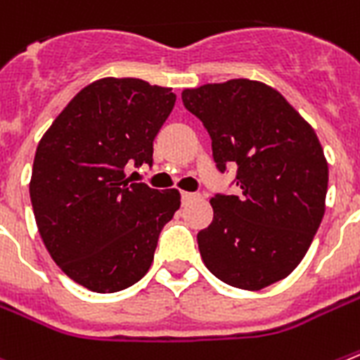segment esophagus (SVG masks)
<instances>
[{
  "mask_svg": "<svg viewBox=\"0 0 360 360\" xmlns=\"http://www.w3.org/2000/svg\"><path fill=\"white\" fill-rule=\"evenodd\" d=\"M198 198V194H192V192H181V199H183V203L186 201H192V199Z\"/></svg>",
  "mask_w": 360,
  "mask_h": 360,
  "instance_id": "1",
  "label": "esophagus"
}]
</instances>
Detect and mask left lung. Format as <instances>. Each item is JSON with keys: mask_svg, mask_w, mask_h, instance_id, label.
<instances>
[{"mask_svg": "<svg viewBox=\"0 0 360 360\" xmlns=\"http://www.w3.org/2000/svg\"><path fill=\"white\" fill-rule=\"evenodd\" d=\"M181 96L212 139L217 168L238 166L241 190L210 199L212 223L198 234L203 264L245 291L280 282L306 256L326 212L328 161L315 129L258 80L205 84Z\"/></svg>", "mask_w": 360, "mask_h": 360, "instance_id": "obj_1", "label": "left lung"}]
</instances>
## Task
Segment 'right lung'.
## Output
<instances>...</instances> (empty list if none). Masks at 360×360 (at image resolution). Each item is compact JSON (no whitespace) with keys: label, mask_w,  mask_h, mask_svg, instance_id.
I'll use <instances>...</instances> for the list:
<instances>
[{"label":"right lung","mask_w":360,"mask_h":360,"mask_svg":"<svg viewBox=\"0 0 360 360\" xmlns=\"http://www.w3.org/2000/svg\"><path fill=\"white\" fill-rule=\"evenodd\" d=\"M174 104L172 87L101 78L72 96L38 143L29 183L38 232L54 264L89 291L139 282L181 207L177 188L126 179L129 161L152 165L153 139Z\"/></svg>","instance_id":"obj_1"}]
</instances>
